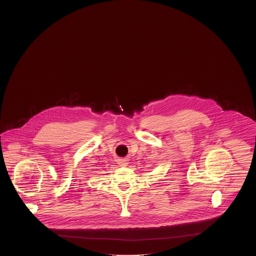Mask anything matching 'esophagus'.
Instances as JSON below:
<instances>
[{
    "mask_svg": "<svg viewBox=\"0 0 256 256\" xmlns=\"http://www.w3.org/2000/svg\"><path fill=\"white\" fill-rule=\"evenodd\" d=\"M117 164H118L119 166H127L128 160H127L126 158H118V160H117Z\"/></svg>",
    "mask_w": 256,
    "mask_h": 256,
    "instance_id": "obj_1",
    "label": "esophagus"
}]
</instances>
